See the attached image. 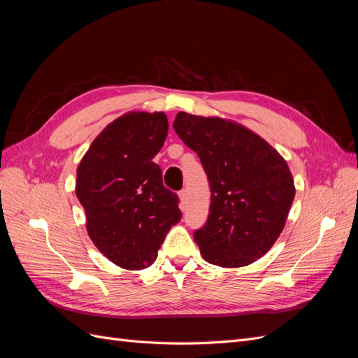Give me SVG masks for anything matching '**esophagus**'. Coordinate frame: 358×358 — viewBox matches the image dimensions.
Here are the masks:
<instances>
[{
    "label": "esophagus",
    "instance_id": "esophagus-1",
    "mask_svg": "<svg viewBox=\"0 0 358 358\" xmlns=\"http://www.w3.org/2000/svg\"><path fill=\"white\" fill-rule=\"evenodd\" d=\"M178 196H179V200H180V208H183V206L187 204V200H188V192H187V189H180Z\"/></svg>",
    "mask_w": 358,
    "mask_h": 358
}]
</instances>
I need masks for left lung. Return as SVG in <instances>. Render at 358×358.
Masks as SVG:
<instances>
[{
  "mask_svg": "<svg viewBox=\"0 0 358 358\" xmlns=\"http://www.w3.org/2000/svg\"><path fill=\"white\" fill-rule=\"evenodd\" d=\"M176 134L208 175V221L194 231L206 262L242 267L262 258L282 233L296 196L285 159L264 138L222 117L179 112Z\"/></svg>",
  "mask_w": 358,
  "mask_h": 358,
  "instance_id": "8db88e82",
  "label": "left lung"
}]
</instances>
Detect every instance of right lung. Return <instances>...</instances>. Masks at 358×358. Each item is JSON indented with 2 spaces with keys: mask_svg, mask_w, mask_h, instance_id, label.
I'll return each instance as SVG.
<instances>
[{
  "mask_svg": "<svg viewBox=\"0 0 358 358\" xmlns=\"http://www.w3.org/2000/svg\"><path fill=\"white\" fill-rule=\"evenodd\" d=\"M169 133L162 112H129L107 125L78 167L76 196L86 212V230L116 266L152 264L169 230L180 220L179 199L162 185L152 158Z\"/></svg>",
  "mask_w": 358,
  "mask_h": 358,
  "instance_id": "1",
  "label": "right lung"
}]
</instances>
